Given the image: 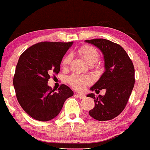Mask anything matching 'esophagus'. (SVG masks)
<instances>
[{"label":"esophagus","mask_w":150,"mask_h":150,"mask_svg":"<svg viewBox=\"0 0 150 150\" xmlns=\"http://www.w3.org/2000/svg\"><path fill=\"white\" fill-rule=\"evenodd\" d=\"M75 96L78 97V98H81V99H83V98H85V95H84V94H82V93H75Z\"/></svg>","instance_id":"1"}]
</instances>
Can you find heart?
<instances>
[{"label": "heart", "mask_w": 150, "mask_h": 150, "mask_svg": "<svg viewBox=\"0 0 150 150\" xmlns=\"http://www.w3.org/2000/svg\"><path fill=\"white\" fill-rule=\"evenodd\" d=\"M77 53L81 56L88 64L93 65L98 62L100 59V53L97 49L90 45H83L77 49ZM71 56L66 55L62 60V66L66 67L71 62ZM89 77L79 75H73L68 78V83L72 87L77 90H82L86 85L90 84Z\"/></svg>", "instance_id": "b5f03b06"}]
</instances>
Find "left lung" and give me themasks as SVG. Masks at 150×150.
I'll return each mask as SVG.
<instances>
[{
    "label": "left lung",
    "mask_w": 150,
    "mask_h": 150,
    "mask_svg": "<svg viewBox=\"0 0 150 150\" xmlns=\"http://www.w3.org/2000/svg\"><path fill=\"white\" fill-rule=\"evenodd\" d=\"M97 47L104 55L105 71L91 91L98 93L105 89L104 96L96 97L89 93L88 97L94 98L95 106L89 110L91 117L98 121L112 120L124 110L135 84V69L127 52L120 45L106 39L96 38L85 40Z\"/></svg>",
    "instance_id": "1"
}]
</instances>
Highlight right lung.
I'll return each mask as SVG.
<instances>
[{
  "instance_id": "1",
  "label": "right lung",
  "mask_w": 150,
  "mask_h": 150,
  "mask_svg": "<svg viewBox=\"0 0 150 150\" xmlns=\"http://www.w3.org/2000/svg\"><path fill=\"white\" fill-rule=\"evenodd\" d=\"M73 42H41L21 54L14 75L17 100L28 115L47 122L59 114L64 102L73 91L61 84L57 92L48 86L51 75L60 71L63 57Z\"/></svg>"
}]
</instances>
